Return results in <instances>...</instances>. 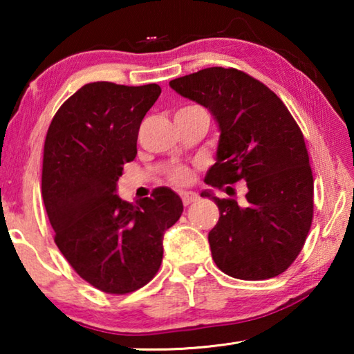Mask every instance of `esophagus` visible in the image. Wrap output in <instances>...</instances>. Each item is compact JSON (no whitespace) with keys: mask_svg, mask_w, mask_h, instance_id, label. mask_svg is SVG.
Here are the masks:
<instances>
[{"mask_svg":"<svg viewBox=\"0 0 354 354\" xmlns=\"http://www.w3.org/2000/svg\"><path fill=\"white\" fill-rule=\"evenodd\" d=\"M181 200L184 203V206H189L192 203L198 200V195L195 194V192H183L181 194Z\"/></svg>","mask_w":354,"mask_h":354,"instance_id":"1","label":"esophagus"}]
</instances>
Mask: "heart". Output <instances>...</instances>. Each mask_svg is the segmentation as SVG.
I'll return each instance as SVG.
<instances>
[{"mask_svg": "<svg viewBox=\"0 0 354 354\" xmlns=\"http://www.w3.org/2000/svg\"><path fill=\"white\" fill-rule=\"evenodd\" d=\"M181 111H194V112H205L198 106H187ZM194 179V173L185 165H176L169 171V181L175 185H185Z\"/></svg>", "mask_w": 354, "mask_h": 354, "instance_id": "obj_1", "label": "heart"}]
</instances>
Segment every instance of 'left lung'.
Segmentation results:
<instances>
[{"label":"left lung","instance_id":"1","mask_svg":"<svg viewBox=\"0 0 354 354\" xmlns=\"http://www.w3.org/2000/svg\"><path fill=\"white\" fill-rule=\"evenodd\" d=\"M170 87L207 107L218 123L217 162L206 184L247 183L243 206L201 194L220 211L207 237L214 262L232 278L278 277L297 259L313 225L314 178L301 129L277 93L237 68H205Z\"/></svg>","mask_w":354,"mask_h":354}]
</instances>
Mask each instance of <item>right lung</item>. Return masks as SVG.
I'll list each match as a JSON object with an SVG mask.
<instances>
[{"instance_id":"right-lung-1","label":"right lung","mask_w":354,"mask_h":354,"mask_svg":"<svg viewBox=\"0 0 354 354\" xmlns=\"http://www.w3.org/2000/svg\"><path fill=\"white\" fill-rule=\"evenodd\" d=\"M159 95L158 84H86L59 107L46 133L41 196L55 242L82 279L113 295L154 278L164 232L184 209L169 187L136 203L115 195L123 165L137 154L142 120Z\"/></svg>"}]
</instances>
